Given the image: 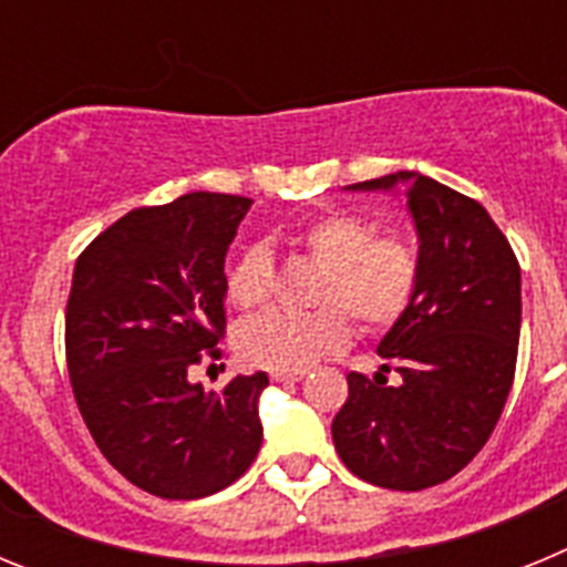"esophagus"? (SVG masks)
Wrapping results in <instances>:
<instances>
[{
    "mask_svg": "<svg viewBox=\"0 0 567 567\" xmlns=\"http://www.w3.org/2000/svg\"><path fill=\"white\" fill-rule=\"evenodd\" d=\"M269 378H272L275 383H289V380L307 378V369H295V372H272Z\"/></svg>",
    "mask_w": 567,
    "mask_h": 567,
    "instance_id": "34e87169",
    "label": "esophagus"
}]
</instances>
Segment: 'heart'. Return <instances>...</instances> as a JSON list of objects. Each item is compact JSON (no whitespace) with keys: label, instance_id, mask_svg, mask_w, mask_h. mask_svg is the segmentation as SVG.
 <instances>
[{"label":"heart","instance_id":"obj_1","mask_svg":"<svg viewBox=\"0 0 567 567\" xmlns=\"http://www.w3.org/2000/svg\"><path fill=\"white\" fill-rule=\"evenodd\" d=\"M298 247L327 269L318 287V312H269L244 323L238 352L249 365L295 372L343 349L358 320L365 332L392 327L409 309L420 280V255L400 233L378 235V224L365 215L327 213L298 233ZM275 289L272 258L252 247L227 272V298L240 312L267 307Z\"/></svg>","mask_w":567,"mask_h":567}]
</instances>
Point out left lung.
<instances>
[{
  "label": "left lung",
  "instance_id": "left-lung-1",
  "mask_svg": "<svg viewBox=\"0 0 567 567\" xmlns=\"http://www.w3.org/2000/svg\"><path fill=\"white\" fill-rule=\"evenodd\" d=\"M354 193H400L420 240L412 303L380 340L383 369L349 374L332 440L354 477L392 491L452 480L488 443L517 369L519 264L483 204L420 173L352 184Z\"/></svg>",
  "mask_w": 567,
  "mask_h": 567
}]
</instances>
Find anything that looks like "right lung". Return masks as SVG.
<instances>
[{
  "label": "right lung",
  "mask_w": 567,
  "mask_h": 567,
  "mask_svg": "<svg viewBox=\"0 0 567 567\" xmlns=\"http://www.w3.org/2000/svg\"><path fill=\"white\" fill-rule=\"evenodd\" d=\"M249 198L189 193L104 229L76 260L64 349L79 412L118 474L164 499L227 488L258 457L267 372L224 392L189 383L218 358L227 312L224 258Z\"/></svg>",
  "instance_id": "1"
}]
</instances>
